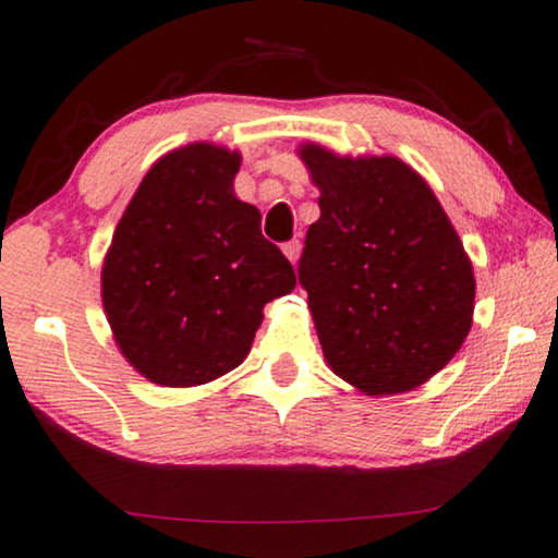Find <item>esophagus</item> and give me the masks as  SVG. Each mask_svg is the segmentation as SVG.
<instances>
[{"label":"esophagus","mask_w":558,"mask_h":558,"mask_svg":"<svg viewBox=\"0 0 558 558\" xmlns=\"http://www.w3.org/2000/svg\"><path fill=\"white\" fill-rule=\"evenodd\" d=\"M281 251H284V256L289 258V262L296 264V258H300V251H302V243L292 239V241H287L284 246H281Z\"/></svg>","instance_id":"1"}]
</instances>
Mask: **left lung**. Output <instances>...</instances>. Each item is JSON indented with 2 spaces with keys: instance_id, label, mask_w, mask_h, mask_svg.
I'll list each match as a JSON object with an SVG mask.
<instances>
[{
  "instance_id": "obj_1",
  "label": "left lung",
  "mask_w": 558,
  "mask_h": 558,
  "mask_svg": "<svg viewBox=\"0 0 558 558\" xmlns=\"http://www.w3.org/2000/svg\"><path fill=\"white\" fill-rule=\"evenodd\" d=\"M300 159L319 190L300 284L325 361L365 396L414 391L472 327L468 251L426 180L399 157H342L307 142Z\"/></svg>"
}]
</instances>
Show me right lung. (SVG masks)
<instances>
[{"label": "right lung", "instance_id": "add662e5", "mask_svg": "<svg viewBox=\"0 0 558 558\" xmlns=\"http://www.w3.org/2000/svg\"><path fill=\"white\" fill-rule=\"evenodd\" d=\"M241 155L210 142L167 151L129 201L101 269V302L126 363L157 386L210 384L246 361L264 304L296 287L233 193Z\"/></svg>", "mask_w": 558, "mask_h": 558}]
</instances>
